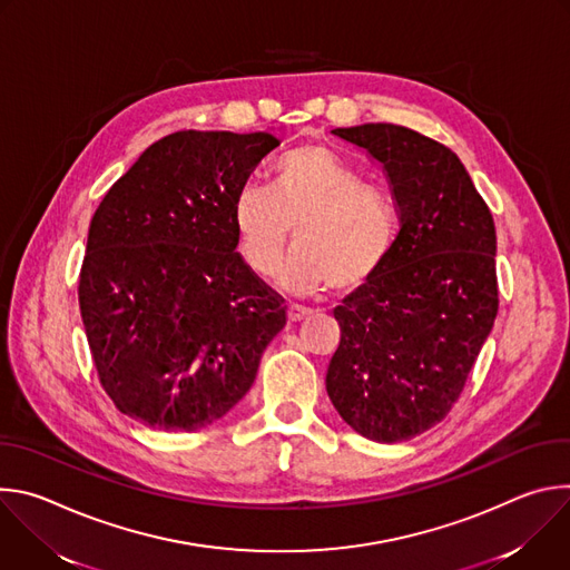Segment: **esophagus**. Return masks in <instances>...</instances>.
<instances>
[{"mask_svg": "<svg viewBox=\"0 0 570 570\" xmlns=\"http://www.w3.org/2000/svg\"><path fill=\"white\" fill-rule=\"evenodd\" d=\"M286 315H288V322H302V320H306V317L311 315V311L304 308V306L291 304V306L286 308Z\"/></svg>", "mask_w": 570, "mask_h": 570, "instance_id": "esophagus-1", "label": "esophagus"}]
</instances>
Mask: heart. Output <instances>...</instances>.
I'll use <instances>...</instances> for the list:
<instances>
[{
	"label": "heart",
	"instance_id": "heart-1",
	"mask_svg": "<svg viewBox=\"0 0 570 570\" xmlns=\"http://www.w3.org/2000/svg\"><path fill=\"white\" fill-rule=\"evenodd\" d=\"M238 255L259 279L282 273L293 293L352 295L365 288L394 246V209L387 196L363 185L361 174L324 144L284 153L273 167V191L246 185L232 200Z\"/></svg>",
	"mask_w": 570,
	"mask_h": 570
}]
</instances>
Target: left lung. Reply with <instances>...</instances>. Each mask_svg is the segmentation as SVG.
<instances>
[{"label": "left lung", "mask_w": 570, "mask_h": 570, "mask_svg": "<svg viewBox=\"0 0 570 570\" xmlns=\"http://www.w3.org/2000/svg\"><path fill=\"white\" fill-rule=\"evenodd\" d=\"M334 135L381 161L401 229L379 275L334 311L327 392L356 433L394 444L449 415L494 327L497 227L444 144L396 124Z\"/></svg>", "instance_id": "left-lung-1"}]
</instances>
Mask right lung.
I'll return each mask as SVG.
<instances>
[{"label":"right lung","mask_w":570,"mask_h":570,"mask_svg":"<svg viewBox=\"0 0 570 570\" xmlns=\"http://www.w3.org/2000/svg\"><path fill=\"white\" fill-rule=\"evenodd\" d=\"M279 139L180 130L150 144L97 207L78 277L106 394L157 431H198L255 383L284 297L236 250L232 200Z\"/></svg>","instance_id":"1"}]
</instances>
